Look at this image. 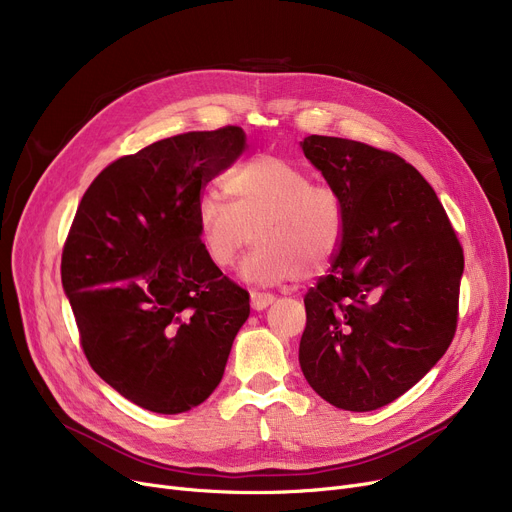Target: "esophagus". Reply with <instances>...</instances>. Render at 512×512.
<instances>
[{"label": "esophagus", "instance_id": "1", "mask_svg": "<svg viewBox=\"0 0 512 512\" xmlns=\"http://www.w3.org/2000/svg\"><path fill=\"white\" fill-rule=\"evenodd\" d=\"M274 301H276V297L270 292H257V290L251 292V307L255 311H263L265 307H270Z\"/></svg>", "mask_w": 512, "mask_h": 512}]
</instances>
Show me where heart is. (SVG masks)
Segmentation results:
<instances>
[{"label":"heart","instance_id":"1","mask_svg":"<svg viewBox=\"0 0 512 512\" xmlns=\"http://www.w3.org/2000/svg\"><path fill=\"white\" fill-rule=\"evenodd\" d=\"M224 195L197 201L195 224L201 247L215 267H230L251 238L257 247L240 265L242 278L259 284L324 272L344 236V203L328 184L290 159L261 153L224 178Z\"/></svg>","mask_w":512,"mask_h":512}]
</instances>
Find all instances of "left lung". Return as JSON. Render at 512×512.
<instances>
[{
  "label": "left lung",
  "mask_w": 512,
  "mask_h": 512,
  "mask_svg": "<svg viewBox=\"0 0 512 512\" xmlns=\"http://www.w3.org/2000/svg\"><path fill=\"white\" fill-rule=\"evenodd\" d=\"M305 157L344 203L330 272L305 294L299 363L344 411H375L413 388L456 332L463 247L429 182L396 153L311 134Z\"/></svg>",
  "instance_id": "left-lung-1"
}]
</instances>
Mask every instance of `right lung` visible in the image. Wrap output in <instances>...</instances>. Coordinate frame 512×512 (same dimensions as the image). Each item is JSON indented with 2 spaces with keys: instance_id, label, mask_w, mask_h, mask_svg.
<instances>
[{
  "instance_id": "obj_1",
  "label": "right lung",
  "mask_w": 512,
  "mask_h": 512,
  "mask_svg": "<svg viewBox=\"0 0 512 512\" xmlns=\"http://www.w3.org/2000/svg\"><path fill=\"white\" fill-rule=\"evenodd\" d=\"M245 147L238 126L176 134L116 159L76 209L62 284L80 344L99 378L147 411L201 405L251 313L195 224L203 188Z\"/></svg>"
}]
</instances>
